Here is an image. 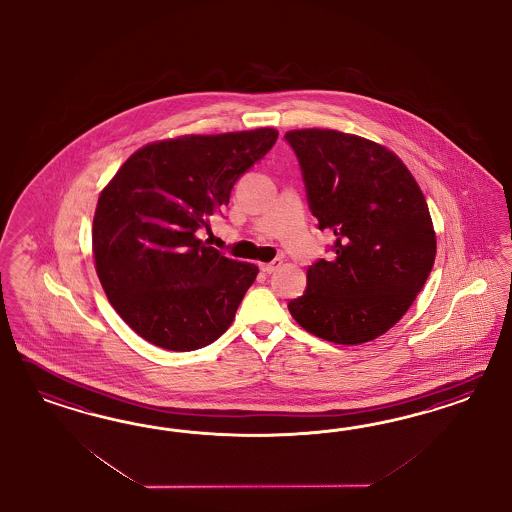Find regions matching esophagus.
<instances>
[{
    "mask_svg": "<svg viewBox=\"0 0 512 512\" xmlns=\"http://www.w3.org/2000/svg\"><path fill=\"white\" fill-rule=\"evenodd\" d=\"M279 266H281V259H274L272 263H263L261 264V270L266 272V274H272V272H276Z\"/></svg>",
    "mask_w": 512,
    "mask_h": 512,
    "instance_id": "1",
    "label": "esophagus"
}]
</instances>
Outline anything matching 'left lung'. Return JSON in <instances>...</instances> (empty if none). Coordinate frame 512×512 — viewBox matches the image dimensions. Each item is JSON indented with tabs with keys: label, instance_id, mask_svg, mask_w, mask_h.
I'll use <instances>...</instances> for the list:
<instances>
[{
	"label": "left lung",
	"instance_id": "obj_1",
	"mask_svg": "<svg viewBox=\"0 0 512 512\" xmlns=\"http://www.w3.org/2000/svg\"><path fill=\"white\" fill-rule=\"evenodd\" d=\"M300 161L311 214L336 236V257L308 268L289 302L321 340L358 345L383 336L432 272L435 231L415 176L387 146L336 129L285 133Z\"/></svg>",
	"mask_w": 512,
	"mask_h": 512
}]
</instances>
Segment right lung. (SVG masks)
I'll list each match as a JSON object with an SVG mask.
<instances>
[{
  "mask_svg": "<svg viewBox=\"0 0 512 512\" xmlns=\"http://www.w3.org/2000/svg\"><path fill=\"white\" fill-rule=\"evenodd\" d=\"M278 139L274 127L182 135L139 148L101 191L92 227L95 272L140 338L169 351L216 341L257 278L197 236L234 182Z\"/></svg>",
  "mask_w": 512,
  "mask_h": 512,
  "instance_id": "right-lung-1",
  "label": "right lung"
}]
</instances>
